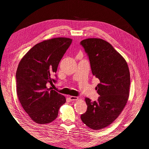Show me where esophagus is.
<instances>
[{
  "label": "esophagus",
  "mask_w": 149,
  "mask_h": 149,
  "mask_svg": "<svg viewBox=\"0 0 149 149\" xmlns=\"http://www.w3.org/2000/svg\"><path fill=\"white\" fill-rule=\"evenodd\" d=\"M69 98H70V100L71 101H77L78 100V97H76V96H71L69 97Z\"/></svg>",
  "instance_id": "1"
}]
</instances>
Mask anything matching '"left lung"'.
Masks as SVG:
<instances>
[{"instance_id": "1", "label": "left lung", "mask_w": 149, "mask_h": 149, "mask_svg": "<svg viewBox=\"0 0 149 149\" xmlns=\"http://www.w3.org/2000/svg\"><path fill=\"white\" fill-rule=\"evenodd\" d=\"M80 44L88 54L92 73L100 83L97 101L86 97L87 111L81 119L88 127L100 130L118 118L127 104L130 83L127 62L111 45L101 38H87Z\"/></svg>"}]
</instances>
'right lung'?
Masks as SVG:
<instances>
[{"label":"right lung","mask_w":149,"mask_h":149,"mask_svg":"<svg viewBox=\"0 0 149 149\" xmlns=\"http://www.w3.org/2000/svg\"><path fill=\"white\" fill-rule=\"evenodd\" d=\"M71 42L72 39L64 37L44 40L31 48L18 66L17 96L22 107L36 123H52L66 102L63 95L47 88L46 84L56 82L51 75L56 72Z\"/></svg>","instance_id":"1"}]
</instances>
